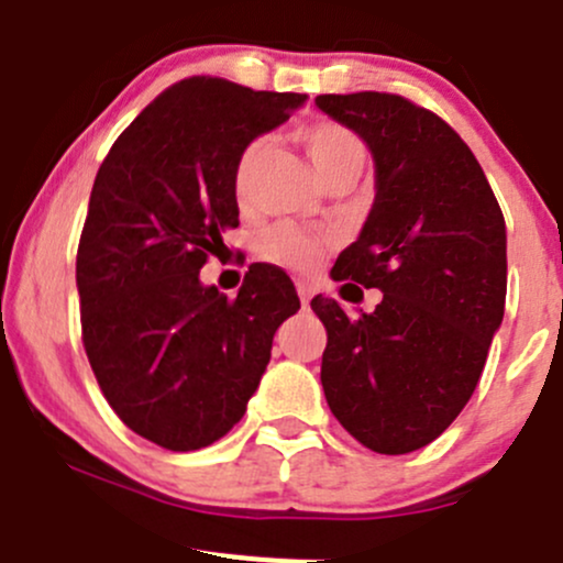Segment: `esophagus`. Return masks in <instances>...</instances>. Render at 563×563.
Returning <instances> with one entry per match:
<instances>
[{
	"label": "esophagus",
	"mask_w": 563,
	"mask_h": 563,
	"mask_svg": "<svg viewBox=\"0 0 563 563\" xmlns=\"http://www.w3.org/2000/svg\"><path fill=\"white\" fill-rule=\"evenodd\" d=\"M297 294H299V299H302V305H308L310 297H313V286H310V283L299 280L297 283Z\"/></svg>",
	"instance_id": "34e87169"
}]
</instances>
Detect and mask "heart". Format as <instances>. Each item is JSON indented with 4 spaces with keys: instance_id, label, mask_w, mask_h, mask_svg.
Listing matches in <instances>:
<instances>
[{
    "instance_id": "1",
    "label": "heart",
    "mask_w": 563,
    "mask_h": 563,
    "mask_svg": "<svg viewBox=\"0 0 563 563\" xmlns=\"http://www.w3.org/2000/svg\"><path fill=\"white\" fill-rule=\"evenodd\" d=\"M299 139H302L305 150H308L310 161H313L321 179H327L334 168L345 166V163H360V166L365 163V144L360 141V135L338 122L305 124L299 130ZM261 155H264V141L255 139L236 157L234 198L240 207H245L250 201V185H253V174ZM323 250H327V236L313 234V231L294 223L275 225L261 240V258L297 272L316 269L318 261L323 258Z\"/></svg>"
}]
</instances>
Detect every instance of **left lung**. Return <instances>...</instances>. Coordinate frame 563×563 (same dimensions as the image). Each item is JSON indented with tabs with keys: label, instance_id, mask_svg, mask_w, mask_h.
Here are the masks:
<instances>
[{
	"label": "left lung",
	"instance_id": "obj_1",
	"mask_svg": "<svg viewBox=\"0 0 563 563\" xmlns=\"http://www.w3.org/2000/svg\"><path fill=\"white\" fill-rule=\"evenodd\" d=\"M316 106L376 161V203L332 277L384 291L360 318L310 302L327 329L323 395L362 446L406 455L455 422L485 371L507 299L504 214L474 152L428 108L391 92Z\"/></svg>",
	"mask_w": 563,
	"mask_h": 563
}]
</instances>
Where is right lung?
<instances>
[{
	"instance_id": "1",
	"label": "right lung",
	"mask_w": 563,
	"mask_h": 563,
	"mask_svg": "<svg viewBox=\"0 0 563 563\" xmlns=\"http://www.w3.org/2000/svg\"><path fill=\"white\" fill-rule=\"evenodd\" d=\"M302 103L185 78L130 122L95 176L76 255L81 340L113 413L163 450H201L240 422L277 327L299 310L277 266H250L234 299L198 272L240 225V152Z\"/></svg>"
}]
</instances>
